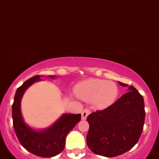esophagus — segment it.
<instances>
[{
	"mask_svg": "<svg viewBox=\"0 0 159 159\" xmlns=\"http://www.w3.org/2000/svg\"><path fill=\"white\" fill-rule=\"evenodd\" d=\"M89 113H90V110L88 109V108H85V109L81 111V119H82L83 120H85Z\"/></svg>",
	"mask_w": 159,
	"mask_h": 159,
	"instance_id": "1",
	"label": "esophagus"
}]
</instances>
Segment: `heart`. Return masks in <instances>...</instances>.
Instances as JSON below:
<instances>
[{"mask_svg": "<svg viewBox=\"0 0 159 159\" xmlns=\"http://www.w3.org/2000/svg\"><path fill=\"white\" fill-rule=\"evenodd\" d=\"M78 97L85 101H93L99 108L108 106L116 99L118 88L116 83L106 80L90 79L76 87Z\"/></svg>", "mask_w": 159, "mask_h": 159, "instance_id": "b5f03b06", "label": "heart"}]
</instances>
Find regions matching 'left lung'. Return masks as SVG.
<instances>
[{
	"mask_svg": "<svg viewBox=\"0 0 159 159\" xmlns=\"http://www.w3.org/2000/svg\"><path fill=\"white\" fill-rule=\"evenodd\" d=\"M119 84L128 86L122 82ZM113 104L87 117L89 124L87 145L98 155L110 158L123 154L141 136L145 120L143 97L132 85Z\"/></svg>",
	"mask_w": 159,
	"mask_h": 159,
	"instance_id": "8db88e82",
	"label": "left lung"
}]
</instances>
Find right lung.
Here are the masks:
<instances>
[{
    "instance_id": "add662e5",
    "label": "right lung",
    "mask_w": 159,
    "mask_h": 159,
    "mask_svg": "<svg viewBox=\"0 0 159 159\" xmlns=\"http://www.w3.org/2000/svg\"><path fill=\"white\" fill-rule=\"evenodd\" d=\"M51 78H54V76H51ZM39 80V76L35 75L17 89L12 104V120L16 135L21 145L35 155L50 158L63 151L66 137L81 120V114H65L51 128L41 132H37L28 128L24 124L21 116V98L27 88Z\"/></svg>"
}]
</instances>
